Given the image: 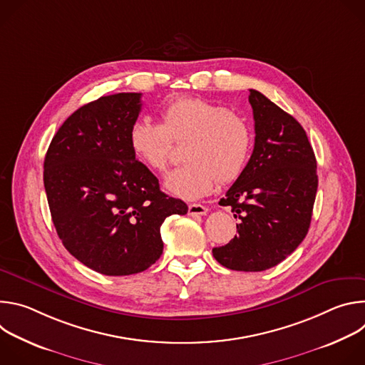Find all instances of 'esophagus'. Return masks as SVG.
<instances>
[{
  "label": "esophagus",
  "instance_id": "esophagus-1",
  "mask_svg": "<svg viewBox=\"0 0 365 365\" xmlns=\"http://www.w3.org/2000/svg\"><path fill=\"white\" fill-rule=\"evenodd\" d=\"M207 214V207L200 205V203H190L189 205V215H206Z\"/></svg>",
  "mask_w": 365,
  "mask_h": 365
}]
</instances>
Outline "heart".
Segmentation results:
<instances>
[{
	"instance_id": "1",
	"label": "heart",
	"mask_w": 365,
	"mask_h": 365,
	"mask_svg": "<svg viewBox=\"0 0 365 365\" xmlns=\"http://www.w3.org/2000/svg\"><path fill=\"white\" fill-rule=\"evenodd\" d=\"M172 141L183 143L186 160L168 173L165 186L192 200L220 183L234 182L245 169L252 145L248 123L230 108L202 98L183 96L162 110V125L137 120L130 127L128 144L135 158L154 172H165Z\"/></svg>"
}]
</instances>
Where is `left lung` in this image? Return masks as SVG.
Segmentation results:
<instances>
[{"label":"left lung","mask_w":365,"mask_h":365,"mask_svg":"<svg viewBox=\"0 0 365 365\" xmlns=\"http://www.w3.org/2000/svg\"><path fill=\"white\" fill-rule=\"evenodd\" d=\"M248 101L254 150L244 172L220 200L241 220L238 235L212 254L230 270L263 272L283 262L306 237L318 175L303 127L262 92L250 89Z\"/></svg>","instance_id":"obj_1"}]
</instances>
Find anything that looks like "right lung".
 Instances as JSON below:
<instances>
[{
	"instance_id": "obj_1",
	"label": "right lung",
	"mask_w": 365,
	"mask_h": 365,
	"mask_svg": "<svg viewBox=\"0 0 365 365\" xmlns=\"http://www.w3.org/2000/svg\"><path fill=\"white\" fill-rule=\"evenodd\" d=\"M140 111L141 93L101 96L62 124L44 158V189L59 238L82 264L106 276L147 270L163 252L165 220L187 212L130 148Z\"/></svg>"
}]
</instances>
